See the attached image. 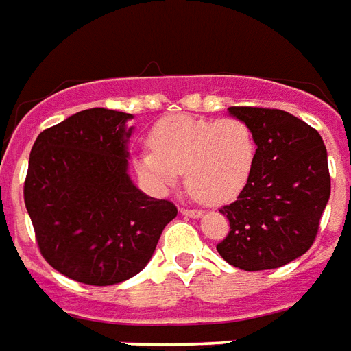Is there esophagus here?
<instances>
[{"mask_svg":"<svg viewBox=\"0 0 351 351\" xmlns=\"http://www.w3.org/2000/svg\"><path fill=\"white\" fill-rule=\"evenodd\" d=\"M179 213L183 216H189V218H199V216H204V213L202 210H196V209H179Z\"/></svg>","mask_w":351,"mask_h":351,"instance_id":"obj_1","label":"esophagus"}]
</instances>
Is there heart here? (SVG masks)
Masks as SVG:
<instances>
[{
  "mask_svg": "<svg viewBox=\"0 0 351 351\" xmlns=\"http://www.w3.org/2000/svg\"><path fill=\"white\" fill-rule=\"evenodd\" d=\"M147 141L152 149L136 155L135 166L159 191L176 185L183 172L192 196L220 205L235 199L254 173L257 141L241 118L166 116L155 123Z\"/></svg>",
  "mask_w": 351,
  "mask_h": 351,
  "instance_id": "b5f03b06",
  "label": "heart"
}]
</instances>
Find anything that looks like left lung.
<instances>
[{
  "mask_svg": "<svg viewBox=\"0 0 351 351\" xmlns=\"http://www.w3.org/2000/svg\"><path fill=\"white\" fill-rule=\"evenodd\" d=\"M254 129L257 159L233 204L220 209L229 235L216 250L229 265L257 272L279 268L313 246L331 179L322 136L291 112L229 107Z\"/></svg>",
  "mask_w": 351,
  "mask_h": 351,
  "instance_id": "left-lung-1",
  "label": "left lung"
}]
</instances>
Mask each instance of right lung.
Masks as SVG:
<instances>
[{
    "instance_id": "1",
    "label": "right lung",
    "mask_w": 351,
    "mask_h": 351,
    "mask_svg": "<svg viewBox=\"0 0 351 351\" xmlns=\"http://www.w3.org/2000/svg\"><path fill=\"white\" fill-rule=\"evenodd\" d=\"M133 114L86 109L36 136L25 207L44 259L86 285H116L144 270L176 205L129 176Z\"/></svg>"
}]
</instances>
